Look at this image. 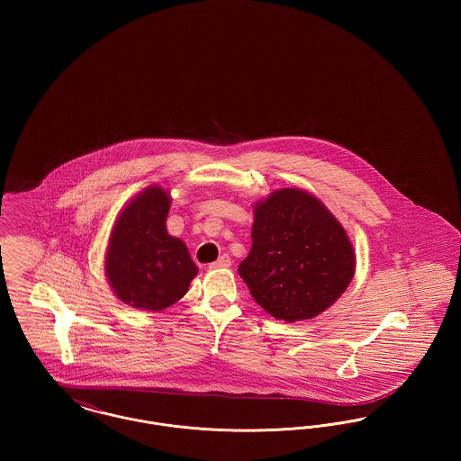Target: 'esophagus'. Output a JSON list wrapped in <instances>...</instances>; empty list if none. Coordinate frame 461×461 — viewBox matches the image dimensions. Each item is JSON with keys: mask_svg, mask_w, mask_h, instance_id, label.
<instances>
[{"mask_svg": "<svg viewBox=\"0 0 461 461\" xmlns=\"http://www.w3.org/2000/svg\"><path fill=\"white\" fill-rule=\"evenodd\" d=\"M231 261L228 256H221L220 259L216 263L209 264V269H224V267H230Z\"/></svg>", "mask_w": 461, "mask_h": 461, "instance_id": "esophagus-1", "label": "esophagus"}]
</instances>
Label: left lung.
<instances>
[{"label":"left lung","instance_id":"8db88e82","mask_svg":"<svg viewBox=\"0 0 461 461\" xmlns=\"http://www.w3.org/2000/svg\"><path fill=\"white\" fill-rule=\"evenodd\" d=\"M354 271L349 235L320 198L280 188L254 203L252 247L239 275L267 314L311 320L346 292Z\"/></svg>","mask_w":461,"mask_h":461}]
</instances>
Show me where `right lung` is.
I'll list each match as a JSON object with an SVG mask.
<instances>
[{"label": "right lung", "instance_id": "1", "mask_svg": "<svg viewBox=\"0 0 461 461\" xmlns=\"http://www.w3.org/2000/svg\"><path fill=\"white\" fill-rule=\"evenodd\" d=\"M171 194L150 185L121 209L110 231L105 276L115 297L141 311L176 304L197 276L188 247L167 233Z\"/></svg>", "mask_w": 461, "mask_h": 461}]
</instances>
